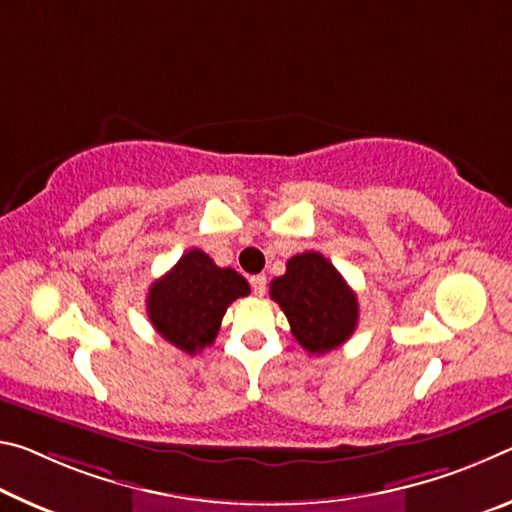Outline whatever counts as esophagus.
Masks as SVG:
<instances>
[{
  "instance_id": "34e87169",
  "label": "esophagus",
  "mask_w": 512,
  "mask_h": 512,
  "mask_svg": "<svg viewBox=\"0 0 512 512\" xmlns=\"http://www.w3.org/2000/svg\"><path fill=\"white\" fill-rule=\"evenodd\" d=\"M249 283H251V290H254V295H258V297L265 295V290H267V276L265 274L251 276Z\"/></svg>"
}]
</instances>
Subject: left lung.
<instances>
[{"label":"left lung","mask_w":512,"mask_h":512,"mask_svg":"<svg viewBox=\"0 0 512 512\" xmlns=\"http://www.w3.org/2000/svg\"><path fill=\"white\" fill-rule=\"evenodd\" d=\"M295 340L308 354H326L351 338L358 324L356 292L317 251L292 256L286 274L270 283Z\"/></svg>","instance_id":"left-lung-1"}]
</instances>
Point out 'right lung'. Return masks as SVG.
I'll use <instances>...</instances> for the list:
<instances>
[{
  "label": "right lung",
  "mask_w": 512,
  "mask_h": 512,
  "mask_svg": "<svg viewBox=\"0 0 512 512\" xmlns=\"http://www.w3.org/2000/svg\"><path fill=\"white\" fill-rule=\"evenodd\" d=\"M249 295V283L231 267H217L201 249H190L179 263L152 283L147 315L163 338L186 354L213 345L231 301Z\"/></svg>",
  "instance_id": "1"
}]
</instances>
